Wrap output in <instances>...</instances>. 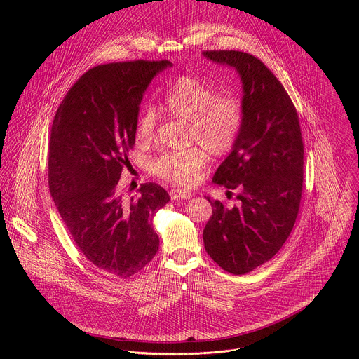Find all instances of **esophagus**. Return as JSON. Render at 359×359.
Segmentation results:
<instances>
[{
    "label": "esophagus",
    "instance_id": "esophagus-1",
    "mask_svg": "<svg viewBox=\"0 0 359 359\" xmlns=\"http://www.w3.org/2000/svg\"><path fill=\"white\" fill-rule=\"evenodd\" d=\"M191 197V193L180 189H172L170 190V198L172 200H187Z\"/></svg>",
    "mask_w": 359,
    "mask_h": 359
}]
</instances>
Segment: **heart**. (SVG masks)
<instances>
[{"label":"heart","instance_id":"1","mask_svg":"<svg viewBox=\"0 0 359 359\" xmlns=\"http://www.w3.org/2000/svg\"><path fill=\"white\" fill-rule=\"evenodd\" d=\"M161 109L172 118L187 121L186 143H194L183 150L165 151L151 162L153 173L176 186H191L198 180L208 161L203 148L212 156L230 151L244 121V108L237 96L220 95L217 88L191 76H182L169 86ZM156 128L158 112L144 108L136 119V140L142 144L151 143Z\"/></svg>","mask_w":359,"mask_h":359}]
</instances>
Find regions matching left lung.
Instances as JSON below:
<instances>
[{
	"mask_svg": "<svg viewBox=\"0 0 359 359\" xmlns=\"http://www.w3.org/2000/svg\"><path fill=\"white\" fill-rule=\"evenodd\" d=\"M203 54L234 67L244 85L243 128L213 177L237 190L240 204L230 209L208 197L213 212L203 230L210 257L224 271L240 276L273 259L294 227L304 182V143L291 97L259 58L222 49Z\"/></svg>",
	"mask_w": 359,
	"mask_h": 359,
	"instance_id": "8db88e82",
	"label": "left lung"
}]
</instances>
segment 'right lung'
<instances>
[{
    "mask_svg": "<svg viewBox=\"0 0 359 359\" xmlns=\"http://www.w3.org/2000/svg\"><path fill=\"white\" fill-rule=\"evenodd\" d=\"M170 61H123L86 71L68 90L50 128L48 183L79 251L96 269L128 278L155 257L151 219L170 200L156 183L126 198L118 186L130 168L139 104Z\"/></svg>",
    "mask_w": 359,
    "mask_h": 359,
    "instance_id": "right-lung-1",
    "label": "right lung"
}]
</instances>
